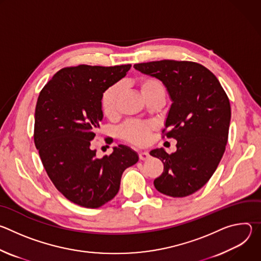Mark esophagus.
<instances>
[{
  "instance_id": "esophagus-1",
  "label": "esophagus",
  "mask_w": 261,
  "mask_h": 261,
  "mask_svg": "<svg viewBox=\"0 0 261 261\" xmlns=\"http://www.w3.org/2000/svg\"><path fill=\"white\" fill-rule=\"evenodd\" d=\"M138 157L140 160H147L148 158H150V154H148L147 152L143 151V152H139L138 154Z\"/></svg>"
}]
</instances>
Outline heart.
Masks as SVG:
<instances>
[{
  "mask_svg": "<svg viewBox=\"0 0 261 261\" xmlns=\"http://www.w3.org/2000/svg\"><path fill=\"white\" fill-rule=\"evenodd\" d=\"M136 85L144 97V99L166 93L165 86L163 83L153 76H143L137 80ZM121 94V86L119 84L111 85L102 94L101 97V108L103 115L108 119H114L117 116L118 101ZM155 129V125L152 123L141 122H129L126 123L120 130V134L126 141L136 144L143 145L147 142L148 137L152 131Z\"/></svg>",
  "mask_w": 261,
  "mask_h": 261,
  "instance_id": "obj_1",
  "label": "heart"
}]
</instances>
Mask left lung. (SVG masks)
Masks as SVG:
<instances>
[{
	"instance_id": "left-lung-1",
	"label": "left lung",
	"mask_w": 261,
	"mask_h": 261,
	"mask_svg": "<svg viewBox=\"0 0 261 261\" xmlns=\"http://www.w3.org/2000/svg\"><path fill=\"white\" fill-rule=\"evenodd\" d=\"M134 68L160 80L172 101L162 137L177 140L176 152H150L164 165L155 188L171 197L191 195L208 181L225 152L229 99L214 73L195 62L162 60Z\"/></svg>"
}]
</instances>
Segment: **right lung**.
I'll use <instances>...</instances> for the list:
<instances>
[{
  "label": "right lung",
  "mask_w": 261,
  "mask_h": 261,
  "mask_svg": "<svg viewBox=\"0 0 261 261\" xmlns=\"http://www.w3.org/2000/svg\"><path fill=\"white\" fill-rule=\"evenodd\" d=\"M131 65H79L58 71L41 90L35 109L34 142L55 187L71 202L97 208L113 199L124 170L138 161L120 144L103 158L91 141L103 119V92L125 77Z\"/></svg>",
  "instance_id": "obj_1"
}]
</instances>
